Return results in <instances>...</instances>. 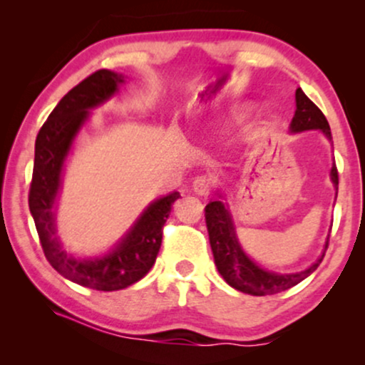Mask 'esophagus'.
Segmentation results:
<instances>
[{
  "label": "esophagus",
  "instance_id": "esophagus-1",
  "mask_svg": "<svg viewBox=\"0 0 365 365\" xmlns=\"http://www.w3.org/2000/svg\"><path fill=\"white\" fill-rule=\"evenodd\" d=\"M216 185V178L212 175H199L194 180V190L199 195H209Z\"/></svg>",
  "mask_w": 365,
  "mask_h": 365
}]
</instances>
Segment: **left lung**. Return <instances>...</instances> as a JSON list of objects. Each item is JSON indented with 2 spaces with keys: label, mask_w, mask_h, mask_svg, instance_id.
<instances>
[{
  "label": "left lung",
  "mask_w": 365,
  "mask_h": 365,
  "mask_svg": "<svg viewBox=\"0 0 365 365\" xmlns=\"http://www.w3.org/2000/svg\"><path fill=\"white\" fill-rule=\"evenodd\" d=\"M295 101L297 111L290 125L292 132L319 128L326 133V137L331 139L328 120L322 115L319 108L304 94L302 89H297ZM331 180L338 187L336 165L331 170ZM204 211H206L209 244H211L217 271H220V274L223 276L225 282L230 287L237 288V290L244 293L262 297L274 295V293L288 290V288L295 287V284H299L302 279L307 278L309 274L314 273L317 269V266L321 264L322 257H324V254H322L319 261L312 264L309 269L300 271V273L295 274H274L269 273V271H264L244 254V250H242V247L235 237V228H233L232 217H230V212L226 211L223 204L220 200H215V202H209ZM328 245L329 240L326 244V249H328Z\"/></svg>",
  "instance_id": "1"
}]
</instances>
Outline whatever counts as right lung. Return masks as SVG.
<instances>
[{
	"instance_id": "right-lung-1",
	"label": "right lung",
	"mask_w": 365,
	"mask_h": 365,
	"mask_svg": "<svg viewBox=\"0 0 365 365\" xmlns=\"http://www.w3.org/2000/svg\"><path fill=\"white\" fill-rule=\"evenodd\" d=\"M121 82V75L98 70L66 92L37 133L34 171L29 188V207L46 259L70 282L99 292L121 290L149 273L161 249L163 226L168 220L171 206L180 197L178 192H173L150 204L132 232L103 259L81 261L61 249L54 232L53 206L60 187L63 161L75 133L89 115L87 110L106 101Z\"/></svg>"
}]
</instances>
